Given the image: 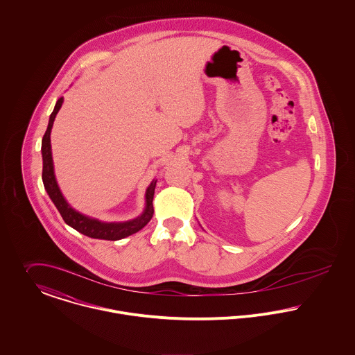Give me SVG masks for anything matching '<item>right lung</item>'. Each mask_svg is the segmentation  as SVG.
Returning a JSON list of instances; mask_svg holds the SVG:
<instances>
[{"instance_id": "1", "label": "right lung", "mask_w": 355, "mask_h": 355, "mask_svg": "<svg viewBox=\"0 0 355 355\" xmlns=\"http://www.w3.org/2000/svg\"><path fill=\"white\" fill-rule=\"evenodd\" d=\"M64 103V98H60L54 106L53 113L50 114L49 125L44 132V136L42 139V160H43V170H42V181L44 185V189L47 192L54 205L57 207L58 212L61 214L65 223L75 230H78L81 234L96 238V239H107V241H117L125 236H132L141 230L153 218L154 215V193L157 187V180H153V182L148 185L146 191V205L141 215H139L135 219L125 220V222H102L99 219L87 216L80 214L75 208L69 205V202L65 200L62 195L57 180L54 174V163H53V155H51V143H50V135L51 128L54 123V119L57 113L60 112L61 106Z\"/></svg>"}]
</instances>
